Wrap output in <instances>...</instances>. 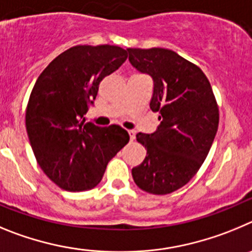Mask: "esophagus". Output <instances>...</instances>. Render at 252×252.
Here are the masks:
<instances>
[{
  "instance_id": "1",
  "label": "esophagus",
  "mask_w": 252,
  "mask_h": 252,
  "mask_svg": "<svg viewBox=\"0 0 252 252\" xmlns=\"http://www.w3.org/2000/svg\"><path fill=\"white\" fill-rule=\"evenodd\" d=\"M128 134L130 140H134L135 139V131L134 130H128Z\"/></svg>"
}]
</instances>
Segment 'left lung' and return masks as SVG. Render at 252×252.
<instances>
[{
    "label": "left lung",
    "instance_id": "obj_1",
    "mask_svg": "<svg viewBox=\"0 0 252 252\" xmlns=\"http://www.w3.org/2000/svg\"><path fill=\"white\" fill-rule=\"evenodd\" d=\"M130 64L153 79L152 112L159 126L138 133L147 156L131 169L135 185L152 194H168L187 185L205 162L219 128V105L207 76L168 49H126Z\"/></svg>",
    "mask_w": 252,
    "mask_h": 252
}]
</instances>
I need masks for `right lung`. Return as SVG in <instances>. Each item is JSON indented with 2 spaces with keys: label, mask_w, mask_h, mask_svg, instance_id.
Instances as JSON below:
<instances>
[{
  "label": "right lung",
  "mask_w": 252,
  "mask_h": 252,
  "mask_svg": "<svg viewBox=\"0 0 252 252\" xmlns=\"http://www.w3.org/2000/svg\"><path fill=\"white\" fill-rule=\"evenodd\" d=\"M126 60L113 45H78L40 74L26 108V130L44 173L65 191H89L106 164L129 142L122 126L85 123L99 84Z\"/></svg>",
  "instance_id": "right-lung-1"
}]
</instances>
